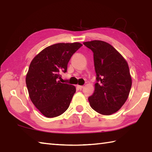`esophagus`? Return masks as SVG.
I'll use <instances>...</instances> for the list:
<instances>
[{
  "instance_id": "1",
  "label": "esophagus",
  "mask_w": 152,
  "mask_h": 152,
  "mask_svg": "<svg viewBox=\"0 0 152 152\" xmlns=\"http://www.w3.org/2000/svg\"><path fill=\"white\" fill-rule=\"evenodd\" d=\"M77 87H78V89H80V90H82V88H84L83 86H79V85L77 86Z\"/></svg>"
}]
</instances>
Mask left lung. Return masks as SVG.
I'll use <instances>...</instances> for the list:
<instances>
[{
  "instance_id": "8db88e82",
  "label": "left lung",
  "mask_w": 152,
  "mask_h": 152,
  "mask_svg": "<svg viewBox=\"0 0 152 152\" xmlns=\"http://www.w3.org/2000/svg\"><path fill=\"white\" fill-rule=\"evenodd\" d=\"M94 53L96 83L90 105L99 114L111 115L118 111L128 98L132 78L124 57L110 44L102 40L85 42Z\"/></svg>"
}]
</instances>
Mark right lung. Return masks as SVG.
<instances>
[{
    "instance_id": "obj_1",
    "label": "right lung",
    "mask_w": 152,
    "mask_h": 152,
    "mask_svg": "<svg viewBox=\"0 0 152 152\" xmlns=\"http://www.w3.org/2000/svg\"><path fill=\"white\" fill-rule=\"evenodd\" d=\"M82 46L79 42L55 44L42 50L30 62L26 77L27 89L32 102L45 116H58L70 106L76 88L58 80Z\"/></svg>"
}]
</instances>
